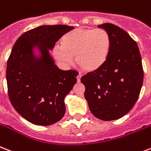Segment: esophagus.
<instances>
[{
  "instance_id": "1",
  "label": "esophagus",
  "mask_w": 151,
  "mask_h": 151,
  "mask_svg": "<svg viewBox=\"0 0 151 151\" xmlns=\"http://www.w3.org/2000/svg\"><path fill=\"white\" fill-rule=\"evenodd\" d=\"M81 74H78V77H77V81H78V82H80L81 81Z\"/></svg>"
}]
</instances>
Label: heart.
I'll use <instances>...</instances> for the list:
<instances>
[{
    "instance_id": "heart-1",
    "label": "heart",
    "mask_w": 151,
    "mask_h": 151,
    "mask_svg": "<svg viewBox=\"0 0 151 151\" xmlns=\"http://www.w3.org/2000/svg\"><path fill=\"white\" fill-rule=\"evenodd\" d=\"M62 47H55V59L70 64L75 56L77 64L84 71L93 72L105 63L111 50V37L104 29L77 28L65 34Z\"/></svg>"
}]
</instances>
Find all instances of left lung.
<instances>
[{
  "label": "left lung",
  "mask_w": 151,
  "mask_h": 151,
  "mask_svg": "<svg viewBox=\"0 0 151 151\" xmlns=\"http://www.w3.org/2000/svg\"><path fill=\"white\" fill-rule=\"evenodd\" d=\"M99 27L111 37L109 58L100 69L81 78L85 97L94 116L102 120L121 118L131 111L143 81L142 58L136 42L127 32L112 24Z\"/></svg>",
  "instance_id": "8db88e82"
}]
</instances>
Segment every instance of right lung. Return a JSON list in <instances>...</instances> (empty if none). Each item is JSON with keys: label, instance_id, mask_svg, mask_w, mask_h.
I'll use <instances>...</instances> for the list:
<instances>
[{"label": "right lung", "instance_id": "add662e5", "mask_svg": "<svg viewBox=\"0 0 151 151\" xmlns=\"http://www.w3.org/2000/svg\"><path fill=\"white\" fill-rule=\"evenodd\" d=\"M74 27L42 25L24 32L15 42L7 62L8 94L16 111L32 124L49 126L65 115L64 98L77 83L78 72L62 70L49 50ZM34 48L40 52L34 54Z\"/></svg>", "mask_w": 151, "mask_h": 151}]
</instances>
